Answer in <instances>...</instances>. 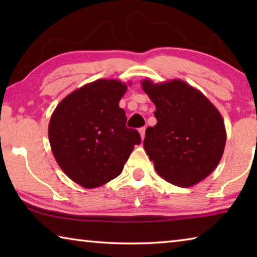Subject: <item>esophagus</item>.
Masks as SVG:
<instances>
[{"label": "esophagus", "mask_w": 257, "mask_h": 257, "mask_svg": "<svg viewBox=\"0 0 257 257\" xmlns=\"http://www.w3.org/2000/svg\"><path fill=\"white\" fill-rule=\"evenodd\" d=\"M145 130H146L145 127H142L141 129H139V134H141L142 139H144V137H145Z\"/></svg>", "instance_id": "1"}]
</instances>
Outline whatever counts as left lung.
<instances>
[{
	"mask_svg": "<svg viewBox=\"0 0 257 257\" xmlns=\"http://www.w3.org/2000/svg\"><path fill=\"white\" fill-rule=\"evenodd\" d=\"M158 122L146 129L144 149L156 172L182 188L205 179L223 155L227 133L217 108L198 89L180 79L142 81Z\"/></svg>",
	"mask_w": 257,
	"mask_h": 257,
	"instance_id": "8db88e82",
	"label": "left lung"
}]
</instances>
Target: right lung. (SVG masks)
Wrapping results in <instances>:
<instances>
[{
	"label": "right lung",
	"instance_id": "obj_1",
	"mask_svg": "<svg viewBox=\"0 0 257 257\" xmlns=\"http://www.w3.org/2000/svg\"><path fill=\"white\" fill-rule=\"evenodd\" d=\"M125 90L120 80H95L73 90L52 113L49 139L54 159L84 188L118 177L135 145L141 144V135L125 127L127 116L119 107Z\"/></svg>",
	"mask_w": 257,
	"mask_h": 257
}]
</instances>
